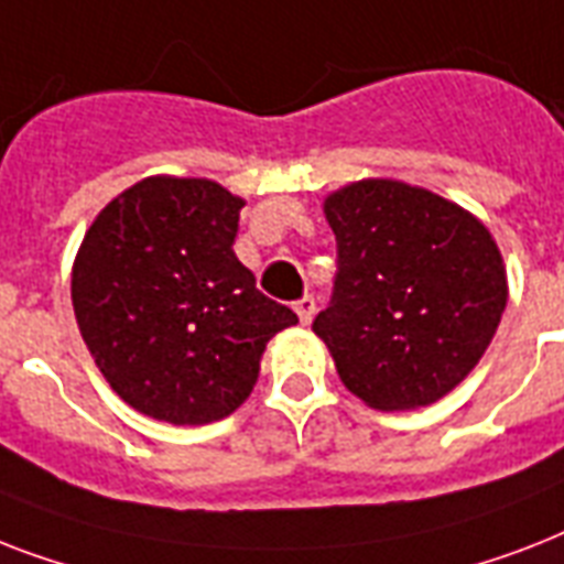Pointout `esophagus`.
I'll return each instance as SVG.
<instances>
[{
	"mask_svg": "<svg viewBox=\"0 0 564 564\" xmlns=\"http://www.w3.org/2000/svg\"><path fill=\"white\" fill-rule=\"evenodd\" d=\"M292 310L299 313L301 325H310V322H313V316H316V299L304 295V299H299L295 304H292Z\"/></svg>",
	"mask_w": 564,
	"mask_h": 564,
	"instance_id": "obj_1",
	"label": "esophagus"
}]
</instances>
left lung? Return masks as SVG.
<instances>
[{"mask_svg": "<svg viewBox=\"0 0 564 564\" xmlns=\"http://www.w3.org/2000/svg\"><path fill=\"white\" fill-rule=\"evenodd\" d=\"M325 216L339 272L313 334L345 389L383 412L454 392L507 307V269L489 228L459 204L392 178L336 189Z\"/></svg>", "mask_w": 564, "mask_h": 564, "instance_id": "8db88e82", "label": "left lung"}]
</instances>
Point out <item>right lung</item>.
Masks as SVG:
<instances>
[{
  "instance_id": "right-lung-1",
  "label": "right lung",
  "mask_w": 564,
  "mask_h": 564,
  "mask_svg": "<svg viewBox=\"0 0 564 564\" xmlns=\"http://www.w3.org/2000/svg\"><path fill=\"white\" fill-rule=\"evenodd\" d=\"M239 195L152 175L93 219L73 263V310L110 389L178 427L237 410L265 343L299 316L257 290L234 254Z\"/></svg>"
}]
</instances>
